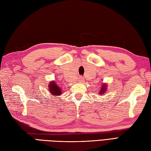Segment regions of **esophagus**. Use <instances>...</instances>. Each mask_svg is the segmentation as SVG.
Returning a JSON list of instances; mask_svg holds the SVG:
<instances>
[{"label":"esophagus","mask_w":151,"mask_h":151,"mask_svg":"<svg viewBox=\"0 0 151 151\" xmlns=\"http://www.w3.org/2000/svg\"><path fill=\"white\" fill-rule=\"evenodd\" d=\"M79 83H83L84 81V79H83V78H82V77H79Z\"/></svg>","instance_id":"esophagus-1"}]
</instances>
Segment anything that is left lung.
Instances as JSON below:
<instances>
[{
    "label": "left lung",
    "mask_w": 151,
    "mask_h": 151,
    "mask_svg": "<svg viewBox=\"0 0 151 151\" xmlns=\"http://www.w3.org/2000/svg\"><path fill=\"white\" fill-rule=\"evenodd\" d=\"M107 90V83H101V86L100 88V90L99 91V94L100 95H103L104 94L106 93V92Z\"/></svg>",
    "instance_id": "8db88e82"
}]
</instances>
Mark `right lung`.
Listing matches in <instances>:
<instances>
[{
    "instance_id": "right-lung-1",
    "label": "right lung",
    "mask_w": 151,
    "mask_h": 151,
    "mask_svg": "<svg viewBox=\"0 0 151 151\" xmlns=\"http://www.w3.org/2000/svg\"><path fill=\"white\" fill-rule=\"evenodd\" d=\"M48 87L50 94L54 96H60L62 93V89L60 88L59 86L57 84V83L55 81H50L48 85Z\"/></svg>"
}]
</instances>
